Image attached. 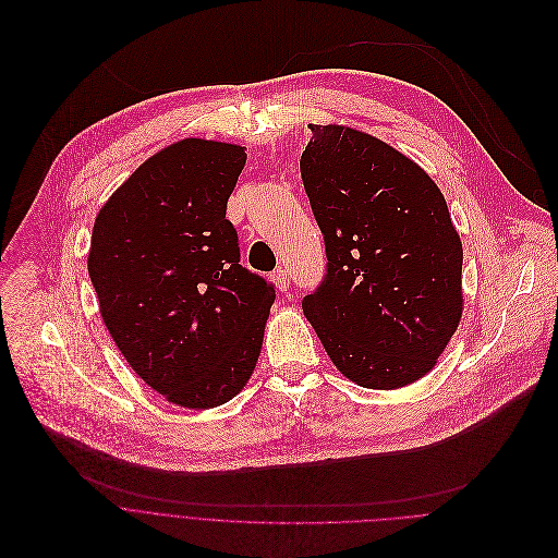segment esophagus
<instances>
[{
    "label": "esophagus",
    "instance_id": "1",
    "mask_svg": "<svg viewBox=\"0 0 558 558\" xmlns=\"http://www.w3.org/2000/svg\"><path fill=\"white\" fill-rule=\"evenodd\" d=\"M270 279H272V283H275V288H277L279 292H286L288 286H290V275H288V270H283V268L275 270Z\"/></svg>",
    "mask_w": 558,
    "mask_h": 558
}]
</instances>
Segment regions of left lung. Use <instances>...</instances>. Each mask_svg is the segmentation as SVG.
Returning <instances> with one entry per match:
<instances>
[{"instance_id": "left-lung-1", "label": "left lung", "mask_w": 558, "mask_h": 558, "mask_svg": "<svg viewBox=\"0 0 558 558\" xmlns=\"http://www.w3.org/2000/svg\"><path fill=\"white\" fill-rule=\"evenodd\" d=\"M301 178L327 275L303 299L329 361L367 389L426 376L464 312L462 240L433 178L389 143L310 125Z\"/></svg>"}]
</instances>
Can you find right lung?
<instances>
[{"mask_svg":"<svg viewBox=\"0 0 558 558\" xmlns=\"http://www.w3.org/2000/svg\"><path fill=\"white\" fill-rule=\"evenodd\" d=\"M246 165L233 143L182 138L100 206L87 272L130 367L167 402L233 400L262 354L275 288L240 266L227 202Z\"/></svg>","mask_w":558,"mask_h":558,"instance_id":"add662e5","label":"right lung"}]
</instances>
